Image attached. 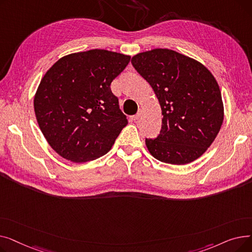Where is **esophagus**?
I'll list each match as a JSON object with an SVG mask.
<instances>
[{
    "label": "esophagus",
    "mask_w": 252,
    "mask_h": 252,
    "mask_svg": "<svg viewBox=\"0 0 252 252\" xmlns=\"http://www.w3.org/2000/svg\"><path fill=\"white\" fill-rule=\"evenodd\" d=\"M142 113H143V110H142V109H139L137 114H135V115H133V116H130V119H131V121H134V122L138 121V119L141 117Z\"/></svg>",
    "instance_id": "34e87169"
}]
</instances>
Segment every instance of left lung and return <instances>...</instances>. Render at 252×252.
<instances>
[{
  "mask_svg": "<svg viewBox=\"0 0 252 252\" xmlns=\"http://www.w3.org/2000/svg\"><path fill=\"white\" fill-rule=\"evenodd\" d=\"M130 62L152 87L162 110L159 135L145 140L149 152L165 163L194 161L215 141L223 121L216 78L201 63L173 50L143 52Z\"/></svg>",
  "mask_w": 252,
  "mask_h": 252,
  "instance_id": "left-lung-1",
  "label": "left lung"
}]
</instances>
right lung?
Instances as JSON below:
<instances>
[{
  "label": "right lung",
  "mask_w": 252,
  "mask_h": 252,
  "mask_svg": "<svg viewBox=\"0 0 252 252\" xmlns=\"http://www.w3.org/2000/svg\"><path fill=\"white\" fill-rule=\"evenodd\" d=\"M130 60L106 50L59 59L42 78L34 97L39 128L65 159L87 162L107 153L127 125L110 85Z\"/></svg>",
  "instance_id": "right-lung-1"
}]
</instances>
